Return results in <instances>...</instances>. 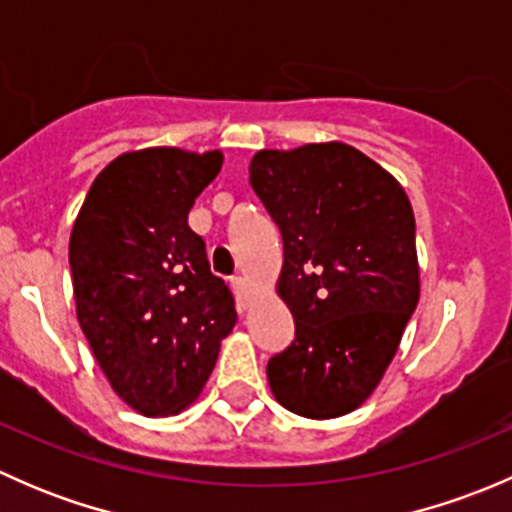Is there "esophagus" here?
Masks as SVG:
<instances>
[{
	"label": "esophagus",
	"instance_id": "34e87169",
	"mask_svg": "<svg viewBox=\"0 0 512 512\" xmlns=\"http://www.w3.org/2000/svg\"><path fill=\"white\" fill-rule=\"evenodd\" d=\"M232 289H235V294H237V299H240V302H250L252 285L245 280V277H232Z\"/></svg>",
	"mask_w": 512,
	"mask_h": 512
}]
</instances>
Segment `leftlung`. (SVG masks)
Masks as SVG:
<instances>
[{"label": "left lung", "instance_id": "left-lung-1", "mask_svg": "<svg viewBox=\"0 0 512 512\" xmlns=\"http://www.w3.org/2000/svg\"><path fill=\"white\" fill-rule=\"evenodd\" d=\"M250 185L282 232L277 294L294 339L267 364L275 399L304 418L359 409L418 304L416 220L399 180L347 143L260 151Z\"/></svg>", "mask_w": 512, "mask_h": 512}]
</instances>
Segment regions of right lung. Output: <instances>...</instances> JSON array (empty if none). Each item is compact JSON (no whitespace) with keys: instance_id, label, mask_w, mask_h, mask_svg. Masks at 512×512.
I'll return each instance as SVG.
<instances>
[{"instance_id":"add662e5","label":"right lung","mask_w":512,"mask_h":512,"mask_svg":"<svg viewBox=\"0 0 512 512\" xmlns=\"http://www.w3.org/2000/svg\"><path fill=\"white\" fill-rule=\"evenodd\" d=\"M223 153L146 148L98 173L69 240L76 317L108 384L143 416L198 399L237 322L188 225Z\"/></svg>"}]
</instances>
